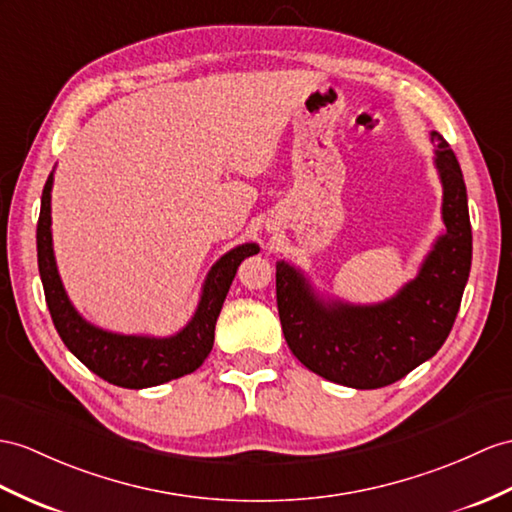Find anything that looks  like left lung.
<instances>
[{
    "mask_svg": "<svg viewBox=\"0 0 512 512\" xmlns=\"http://www.w3.org/2000/svg\"><path fill=\"white\" fill-rule=\"evenodd\" d=\"M430 141L443 184L445 234L395 297L369 306L326 302L302 271L276 263L284 339L299 363L330 382L380 389L402 380L441 350L454 326L471 269L467 189L452 147L439 132H430Z\"/></svg>",
    "mask_w": 512,
    "mask_h": 512,
    "instance_id": "obj_1",
    "label": "left lung"
}]
</instances>
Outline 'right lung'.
I'll return each mask as SVG.
<instances>
[{"label":"right lung","instance_id":"right-lung-1","mask_svg":"<svg viewBox=\"0 0 512 512\" xmlns=\"http://www.w3.org/2000/svg\"><path fill=\"white\" fill-rule=\"evenodd\" d=\"M52 184L54 171L43 186L41 215L36 223V256L45 291V302L67 350L99 378L123 389H147L193 373L208 358L215 343V323L241 260L260 252L256 243H245L223 254L202 286L195 315L171 336L117 334L93 326L69 302L58 276L52 247Z\"/></svg>","mask_w":512,"mask_h":512}]
</instances>
